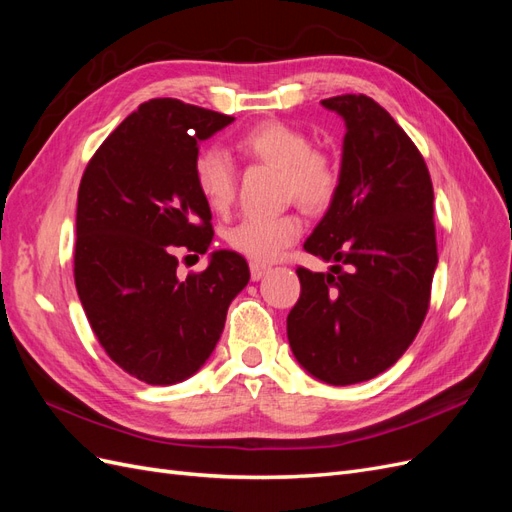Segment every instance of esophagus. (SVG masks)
I'll list each match as a JSON object with an SVG mask.
<instances>
[{"label": "esophagus", "instance_id": "esophagus-1", "mask_svg": "<svg viewBox=\"0 0 512 512\" xmlns=\"http://www.w3.org/2000/svg\"><path fill=\"white\" fill-rule=\"evenodd\" d=\"M250 273H252V280L254 282H260L262 277H265L269 273V267L267 265H258V262H252L250 265Z\"/></svg>", "mask_w": 512, "mask_h": 512}]
</instances>
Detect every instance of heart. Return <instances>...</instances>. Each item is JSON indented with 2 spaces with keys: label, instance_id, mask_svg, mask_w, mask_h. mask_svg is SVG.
I'll use <instances>...</instances> for the list:
<instances>
[{
  "label": "heart",
  "instance_id": "1",
  "mask_svg": "<svg viewBox=\"0 0 512 512\" xmlns=\"http://www.w3.org/2000/svg\"><path fill=\"white\" fill-rule=\"evenodd\" d=\"M235 147L243 158L282 170L286 194L294 196L307 211H322L337 192L339 175L333 162L312 149L305 132L288 123L262 121L247 130ZM194 179L207 205L215 211H224L235 198V166L220 149L207 147L198 153ZM301 230V220L294 213L250 215L230 228L228 245L254 262H271L301 235Z\"/></svg>",
  "mask_w": 512,
  "mask_h": 512
}]
</instances>
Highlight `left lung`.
Listing matches in <instances>:
<instances>
[{"instance_id":"left-lung-1","label":"left lung","mask_w":512,"mask_h":512,"mask_svg":"<svg viewBox=\"0 0 512 512\" xmlns=\"http://www.w3.org/2000/svg\"><path fill=\"white\" fill-rule=\"evenodd\" d=\"M320 104L344 119L346 134L337 192L303 247L333 265L297 269L301 297L286 331L309 376L346 386L397 363L425 320L438 267L433 185L378 102L346 94Z\"/></svg>"}]
</instances>
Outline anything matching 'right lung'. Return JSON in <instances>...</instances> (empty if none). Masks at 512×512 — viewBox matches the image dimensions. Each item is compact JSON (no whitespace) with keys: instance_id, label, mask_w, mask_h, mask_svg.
<instances>
[{"instance_id":"1","label":"right lung","mask_w":512,"mask_h":512,"mask_svg":"<svg viewBox=\"0 0 512 512\" xmlns=\"http://www.w3.org/2000/svg\"><path fill=\"white\" fill-rule=\"evenodd\" d=\"M232 121L173 98L149 100L106 138L81 179L76 290L106 354L147 384L194 376L250 282L232 250L211 252L203 273L177 275V250L205 254L213 239L194 179L198 145Z\"/></svg>"}]
</instances>
